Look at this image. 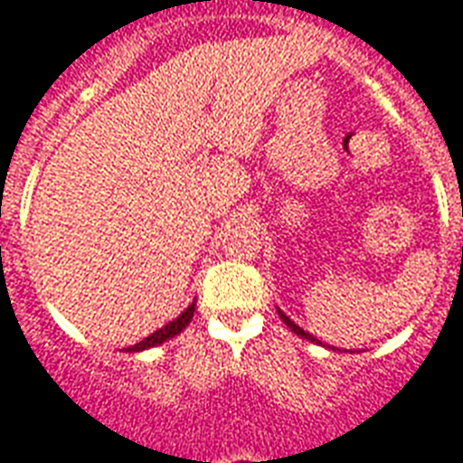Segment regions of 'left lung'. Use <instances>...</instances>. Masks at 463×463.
I'll return each mask as SVG.
<instances>
[{
  "instance_id": "8db88e82",
  "label": "left lung",
  "mask_w": 463,
  "mask_h": 463,
  "mask_svg": "<svg viewBox=\"0 0 463 463\" xmlns=\"http://www.w3.org/2000/svg\"><path fill=\"white\" fill-rule=\"evenodd\" d=\"M279 317H281V320H284V323H287V326L291 327V330H294L296 335H301L303 340H310V342H316V337H313V335H308V333H306V330H301V327L296 326V323H294V320H291V317H287V316H284V313H281V310H279Z\"/></svg>"
}]
</instances>
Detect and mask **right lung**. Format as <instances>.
I'll list each match as a JSON object with an SVG mask.
<instances>
[{
	"label": "right lung",
	"instance_id": "right-lung-1",
	"mask_svg": "<svg viewBox=\"0 0 463 463\" xmlns=\"http://www.w3.org/2000/svg\"><path fill=\"white\" fill-rule=\"evenodd\" d=\"M194 308H196V301L189 306V308L182 313V316L176 317V320H172V323H167L165 327H160L157 333H153L150 337H146L143 342H137V345H133V347H128V352H140V349H147V347H155V345H162V342H167L169 337H175V335H179L182 330H184L186 326H189V320L194 317Z\"/></svg>",
	"mask_w": 463,
	"mask_h": 463
}]
</instances>
